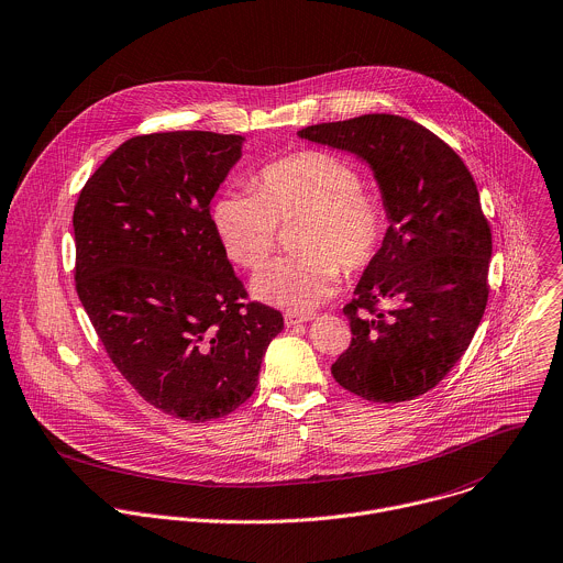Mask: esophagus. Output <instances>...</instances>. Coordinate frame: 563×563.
<instances>
[{"label":"esophagus","mask_w":563,"mask_h":563,"mask_svg":"<svg viewBox=\"0 0 563 563\" xmlns=\"http://www.w3.org/2000/svg\"><path fill=\"white\" fill-rule=\"evenodd\" d=\"M313 318V313H298V311H287L285 313V324L287 327H296L300 322H309Z\"/></svg>","instance_id":"1"}]
</instances>
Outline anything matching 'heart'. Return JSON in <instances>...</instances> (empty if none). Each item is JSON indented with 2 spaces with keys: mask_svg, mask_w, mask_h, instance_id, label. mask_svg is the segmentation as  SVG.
<instances>
[{
  "mask_svg": "<svg viewBox=\"0 0 563 563\" xmlns=\"http://www.w3.org/2000/svg\"><path fill=\"white\" fill-rule=\"evenodd\" d=\"M252 190H223L210 217L225 254L245 269H258L274 252L280 223L302 219L298 254L269 263L252 283L263 302L309 311L333 296L342 267L360 272L383 252L389 234L385 201L364 190L346 161L300 150L263 165Z\"/></svg>",
  "mask_w": 563,
  "mask_h": 563,
  "instance_id": "b5f03b06",
  "label": "heart"
}]
</instances>
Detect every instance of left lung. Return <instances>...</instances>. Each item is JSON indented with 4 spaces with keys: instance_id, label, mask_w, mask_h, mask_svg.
I'll use <instances>...</instances> for the list:
<instances>
[{
    "instance_id": "8db88e82",
    "label": "left lung",
    "mask_w": 563,
    "mask_h": 563,
    "mask_svg": "<svg viewBox=\"0 0 563 563\" xmlns=\"http://www.w3.org/2000/svg\"><path fill=\"white\" fill-rule=\"evenodd\" d=\"M302 139L362 156L376 174L389 234L344 316L351 344L335 383L368 402L431 391L468 349L488 302L493 236L460 154L398 114L307 125Z\"/></svg>"
}]
</instances>
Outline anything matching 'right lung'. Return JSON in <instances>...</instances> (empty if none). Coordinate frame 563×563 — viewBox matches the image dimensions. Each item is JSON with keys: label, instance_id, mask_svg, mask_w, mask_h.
I'll list each match as a JSON object with an SVG mask.
<instances>
[{"label": "right lung", "instance_id": "obj_1", "mask_svg": "<svg viewBox=\"0 0 563 563\" xmlns=\"http://www.w3.org/2000/svg\"><path fill=\"white\" fill-rule=\"evenodd\" d=\"M243 136L203 130L123 141L86 180L77 296L121 376L158 411L208 422L256 389L283 313L247 300L210 217Z\"/></svg>", "mask_w": 563, "mask_h": 563}]
</instances>
